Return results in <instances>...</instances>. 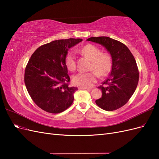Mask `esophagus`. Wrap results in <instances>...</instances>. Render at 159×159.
Wrapping results in <instances>:
<instances>
[{
	"instance_id": "34e87169",
	"label": "esophagus",
	"mask_w": 159,
	"mask_h": 159,
	"mask_svg": "<svg viewBox=\"0 0 159 159\" xmlns=\"http://www.w3.org/2000/svg\"><path fill=\"white\" fill-rule=\"evenodd\" d=\"M79 89H87V90H88V91H91V88H84V87H80L79 88Z\"/></svg>"
}]
</instances>
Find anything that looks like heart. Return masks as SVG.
Listing matches in <instances>:
<instances>
[{"label":"heart","mask_w":159,"mask_h":159,"mask_svg":"<svg viewBox=\"0 0 159 159\" xmlns=\"http://www.w3.org/2000/svg\"><path fill=\"white\" fill-rule=\"evenodd\" d=\"M84 56L91 61L88 73H79L73 77V83L78 86L89 88L97 81L98 75L99 77L107 75L112 68L113 59L110 53L102 52L99 47L93 44H87L81 50ZM65 64L68 70L74 71L76 70L75 56L73 51H69L65 57Z\"/></svg>","instance_id":"obj_1"}]
</instances>
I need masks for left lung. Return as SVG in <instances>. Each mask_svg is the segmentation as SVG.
<instances>
[{
    "label": "left lung",
    "mask_w": 159,
    "mask_h": 159,
    "mask_svg": "<svg viewBox=\"0 0 159 159\" xmlns=\"http://www.w3.org/2000/svg\"><path fill=\"white\" fill-rule=\"evenodd\" d=\"M87 40L103 46L113 59L109 77L98 87L102 96L95 103L107 111L118 109L129 102L137 87L139 74L135 59L125 45L109 37H91Z\"/></svg>",
    "instance_id": "obj_1"
}]
</instances>
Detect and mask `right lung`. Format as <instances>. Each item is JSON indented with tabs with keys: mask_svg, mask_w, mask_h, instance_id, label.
<instances>
[{
	"mask_svg": "<svg viewBox=\"0 0 159 159\" xmlns=\"http://www.w3.org/2000/svg\"><path fill=\"white\" fill-rule=\"evenodd\" d=\"M82 41L70 38L52 41L40 46L26 66L25 83L37 106L46 112L59 113L74 102L78 88L70 87L65 57L71 47Z\"/></svg>",
	"mask_w": 159,
	"mask_h": 159,
	"instance_id": "obj_1",
	"label": "right lung"
}]
</instances>
